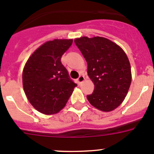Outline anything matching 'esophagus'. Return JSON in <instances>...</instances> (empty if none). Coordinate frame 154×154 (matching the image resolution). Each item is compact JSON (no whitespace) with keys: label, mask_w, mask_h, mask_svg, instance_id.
<instances>
[{"label":"esophagus","mask_w":154,"mask_h":154,"mask_svg":"<svg viewBox=\"0 0 154 154\" xmlns=\"http://www.w3.org/2000/svg\"><path fill=\"white\" fill-rule=\"evenodd\" d=\"M85 80V77H84L83 75H80L79 77L78 78V79H77V82H78V84H81L82 82Z\"/></svg>","instance_id":"obj_1"}]
</instances>
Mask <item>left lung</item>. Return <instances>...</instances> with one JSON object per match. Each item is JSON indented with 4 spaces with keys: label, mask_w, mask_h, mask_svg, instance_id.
I'll list each match as a JSON object with an SVG mask.
<instances>
[{
    "label": "left lung",
    "mask_w": 154,
    "mask_h": 154,
    "mask_svg": "<svg viewBox=\"0 0 154 154\" xmlns=\"http://www.w3.org/2000/svg\"><path fill=\"white\" fill-rule=\"evenodd\" d=\"M75 43L86 60L95 88L87 99L95 108L110 112L123 103L132 80L130 61L118 45L103 37H81Z\"/></svg>",
    "instance_id": "8db88e82"
}]
</instances>
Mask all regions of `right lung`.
<instances>
[{
  "label": "right lung",
  "instance_id": "right-lung-1",
  "mask_svg": "<svg viewBox=\"0 0 154 154\" xmlns=\"http://www.w3.org/2000/svg\"><path fill=\"white\" fill-rule=\"evenodd\" d=\"M72 42V39L48 41L32 53L25 63L22 73L24 93L34 108L42 113H58L77 86L61 62Z\"/></svg>",
  "mask_w": 154,
  "mask_h": 154
}]
</instances>
